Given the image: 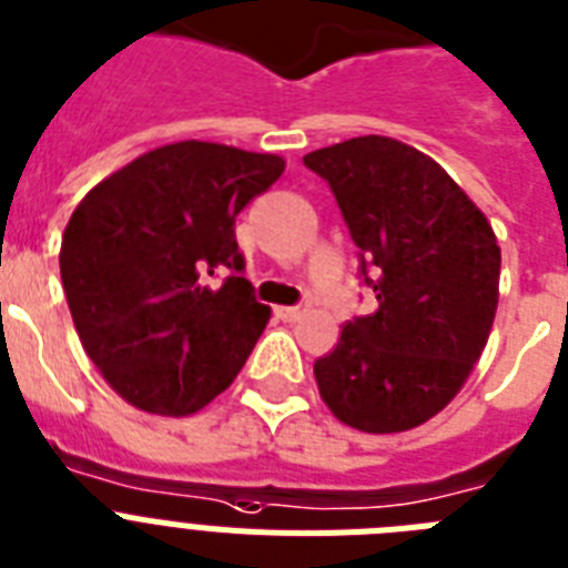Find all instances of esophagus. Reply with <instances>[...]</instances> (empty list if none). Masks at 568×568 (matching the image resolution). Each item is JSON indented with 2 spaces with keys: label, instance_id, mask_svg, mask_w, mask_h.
<instances>
[{
  "label": "esophagus",
  "instance_id": "34e87169",
  "mask_svg": "<svg viewBox=\"0 0 568 568\" xmlns=\"http://www.w3.org/2000/svg\"><path fill=\"white\" fill-rule=\"evenodd\" d=\"M274 314L283 323H294V321H300V314H303V312H300L297 306H276Z\"/></svg>",
  "mask_w": 568,
  "mask_h": 568
}]
</instances>
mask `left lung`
<instances>
[{
	"label": "left lung",
	"mask_w": 568,
	"mask_h": 568,
	"mask_svg": "<svg viewBox=\"0 0 568 568\" xmlns=\"http://www.w3.org/2000/svg\"><path fill=\"white\" fill-rule=\"evenodd\" d=\"M303 164L328 181L378 300L314 361L321 398L355 430L418 427L454 402L488 343L494 227L430 155L395 138H352Z\"/></svg>",
	"instance_id": "1"
}]
</instances>
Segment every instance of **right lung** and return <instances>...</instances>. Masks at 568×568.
<instances>
[{"label":"right lung","instance_id":"add662e5","mask_svg":"<svg viewBox=\"0 0 568 568\" xmlns=\"http://www.w3.org/2000/svg\"><path fill=\"white\" fill-rule=\"evenodd\" d=\"M285 170L268 152L179 141L138 155L74 207L60 276L85 355L152 416H193L225 393L268 323L240 271L236 216ZM232 271L222 290L203 280Z\"/></svg>","mask_w":568,"mask_h":568}]
</instances>
